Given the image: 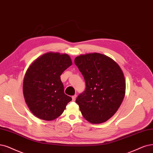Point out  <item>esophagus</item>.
<instances>
[{"label":"esophagus","mask_w":153,"mask_h":153,"mask_svg":"<svg viewBox=\"0 0 153 153\" xmlns=\"http://www.w3.org/2000/svg\"><path fill=\"white\" fill-rule=\"evenodd\" d=\"M72 101H74L76 100V95L72 96Z\"/></svg>","instance_id":"34e87169"}]
</instances>
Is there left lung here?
Returning a JSON list of instances; mask_svg holds the SVG:
<instances>
[{
	"label": "left lung",
	"mask_w": 153,
	"mask_h": 153,
	"mask_svg": "<svg viewBox=\"0 0 153 153\" xmlns=\"http://www.w3.org/2000/svg\"><path fill=\"white\" fill-rule=\"evenodd\" d=\"M74 63L86 82L85 90L76 100L82 116L92 123L107 121L125 97L126 81L120 67L108 56L98 53L78 56Z\"/></svg>",
	"instance_id": "obj_1"
}]
</instances>
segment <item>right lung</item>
I'll return each mask as SVG.
<instances>
[{
	"instance_id": "right-lung-1",
	"label": "right lung",
	"mask_w": 153,
	"mask_h": 153,
	"mask_svg": "<svg viewBox=\"0 0 153 153\" xmlns=\"http://www.w3.org/2000/svg\"><path fill=\"white\" fill-rule=\"evenodd\" d=\"M72 65L67 54L49 52L34 61L23 81V94L30 110L38 118L53 120L62 115L72 100L64 93L60 76Z\"/></svg>"
}]
</instances>
